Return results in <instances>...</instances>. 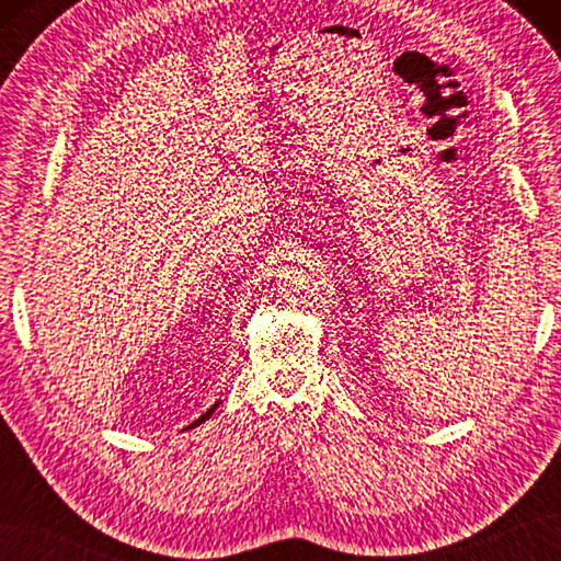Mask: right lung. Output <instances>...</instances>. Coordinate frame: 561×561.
Masks as SVG:
<instances>
[{"label": "right lung", "mask_w": 561, "mask_h": 561, "mask_svg": "<svg viewBox=\"0 0 561 561\" xmlns=\"http://www.w3.org/2000/svg\"><path fill=\"white\" fill-rule=\"evenodd\" d=\"M217 408H219V400H217V402H214V404H211V408H209V410H207L205 414H202V416H199V420H195L193 424H190V426H199L202 422H207V420H209V414H211L214 410H217Z\"/></svg>", "instance_id": "right-lung-1"}]
</instances>
